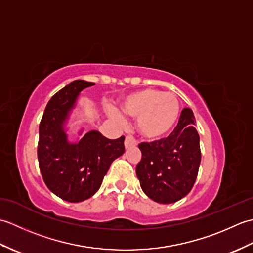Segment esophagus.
<instances>
[{"label":"esophagus","mask_w":253,"mask_h":253,"mask_svg":"<svg viewBox=\"0 0 253 253\" xmlns=\"http://www.w3.org/2000/svg\"><path fill=\"white\" fill-rule=\"evenodd\" d=\"M137 146V140L136 138L131 136V135H128L125 138V148H131V147H136Z\"/></svg>","instance_id":"esophagus-1"}]
</instances>
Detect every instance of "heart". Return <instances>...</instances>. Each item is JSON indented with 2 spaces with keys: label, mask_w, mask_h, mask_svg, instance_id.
<instances>
[{
  "label": "heart",
  "mask_w": 253,
  "mask_h": 253,
  "mask_svg": "<svg viewBox=\"0 0 253 253\" xmlns=\"http://www.w3.org/2000/svg\"><path fill=\"white\" fill-rule=\"evenodd\" d=\"M122 110L127 115L137 119V128L147 140H159L173 130L179 118L180 103L177 95L155 89H142L126 95L122 102ZM110 115L122 121L116 110H110Z\"/></svg>",
  "instance_id": "b5f03b06"
}]
</instances>
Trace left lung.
Segmentation results:
<instances>
[{"instance_id": "8db88e82", "label": "left lung", "mask_w": 253, "mask_h": 253, "mask_svg": "<svg viewBox=\"0 0 253 253\" xmlns=\"http://www.w3.org/2000/svg\"><path fill=\"white\" fill-rule=\"evenodd\" d=\"M190 109L181 111L168 138L141 142L136 173L146 195L159 203H173L190 192L201 161L200 138Z\"/></svg>"}]
</instances>
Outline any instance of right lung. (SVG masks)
<instances>
[{
	"label": "right lung",
	"mask_w": 253,
	"mask_h": 253,
	"mask_svg": "<svg viewBox=\"0 0 253 253\" xmlns=\"http://www.w3.org/2000/svg\"><path fill=\"white\" fill-rule=\"evenodd\" d=\"M93 83L75 80L52 96L41 118L38 142L39 168L47 188L68 202H80L99 190L110 165L125 152L122 136L107 139L91 130L77 143L67 141L63 125L80 91Z\"/></svg>",
	"instance_id": "obj_1"
}]
</instances>
